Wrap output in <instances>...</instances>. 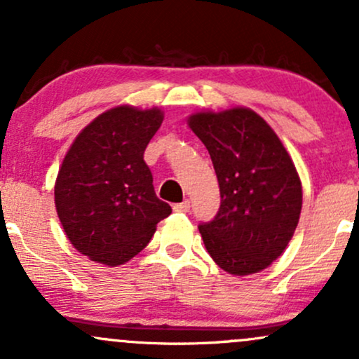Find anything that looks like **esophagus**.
Wrapping results in <instances>:
<instances>
[{
    "label": "esophagus",
    "instance_id": "34e87169",
    "mask_svg": "<svg viewBox=\"0 0 359 359\" xmlns=\"http://www.w3.org/2000/svg\"><path fill=\"white\" fill-rule=\"evenodd\" d=\"M189 209H191V201L189 199H185L179 204H174V211L177 212H189Z\"/></svg>",
    "mask_w": 359,
    "mask_h": 359
}]
</instances>
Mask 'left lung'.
<instances>
[{"mask_svg": "<svg viewBox=\"0 0 359 359\" xmlns=\"http://www.w3.org/2000/svg\"><path fill=\"white\" fill-rule=\"evenodd\" d=\"M189 126L211 155L221 204L201 222L205 250L231 275L266 269L287 248L302 209L294 162L255 111L197 113Z\"/></svg>", "mask_w": 359, "mask_h": 359, "instance_id": "8db88e82", "label": "left lung"}]
</instances>
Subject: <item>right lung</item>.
<instances>
[{"label":"right lung","instance_id":"obj_1","mask_svg":"<svg viewBox=\"0 0 359 359\" xmlns=\"http://www.w3.org/2000/svg\"><path fill=\"white\" fill-rule=\"evenodd\" d=\"M160 109H109L81 131L55 182V208L74 248L116 266L138 255L172 208L156 197L143 160Z\"/></svg>","mask_w":359,"mask_h":359}]
</instances>
